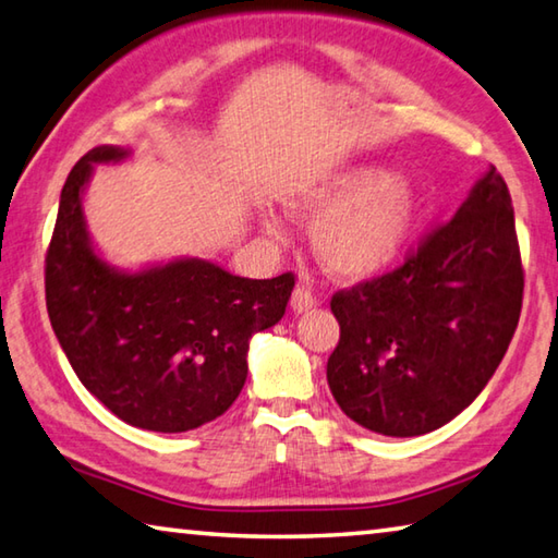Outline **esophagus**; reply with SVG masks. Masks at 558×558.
I'll list each match as a JSON object with an SVG mask.
<instances>
[{
  "label": "esophagus",
  "mask_w": 558,
  "mask_h": 558,
  "mask_svg": "<svg viewBox=\"0 0 558 558\" xmlns=\"http://www.w3.org/2000/svg\"><path fill=\"white\" fill-rule=\"evenodd\" d=\"M315 305H317V298L305 286H298L295 292H292L290 307H292V313H295V315L307 313V310H313Z\"/></svg>",
  "instance_id": "esophagus-1"
}]
</instances>
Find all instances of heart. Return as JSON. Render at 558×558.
Masks as SVG:
<instances>
[{
  "instance_id": "heart-1",
  "label": "heart",
  "mask_w": 558,
  "mask_h": 558,
  "mask_svg": "<svg viewBox=\"0 0 558 558\" xmlns=\"http://www.w3.org/2000/svg\"><path fill=\"white\" fill-rule=\"evenodd\" d=\"M286 209L315 223L313 248L329 276L359 282L399 258L418 221L421 199L405 177L352 165L295 189L286 196ZM260 226L276 239L286 235L276 214H263Z\"/></svg>"
}]
</instances>
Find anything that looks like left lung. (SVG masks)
Here are the masks:
<instances>
[{
  "label": "left lung",
  "instance_id": "left-lung-1",
  "mask_svg": "<svg viewBox=\"0 0 558 558\" xmlns=\"http://www.w3.org/2000/svg\"><path fill=\"white\" fill-rule=\"evenodd\" d=\"M522 290L512 196L489 167L401 268L332 298L327 384L339 409L391 438L446 426L502 362Z\"/></svg>",
  "mask_w": 558,
  "mask_h": 558
}]
</instances>
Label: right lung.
Returning a JSON list of instances; mask_svg holds the SVG:
<instances>
[{"label": "right lung", "instance_id": "right-lung-1", "mask_svg": "<svg viewBox=\"0 0 558 558\" xmlns=\"http://www.w3.org/2000/svg\"><path fill=\"white\" fill-rule=\"evenodd\" d=\"M130 155L100 145L65 179L46 253V307L75 376L108 411L135 428L184 433L239 399L251 337L280 323L295 278L251 280L204 258L112 266L93 243L83 194L93 167Z\"/></svg>", "mask_w": 558, "mask_h": 558}]
</instances>
